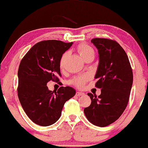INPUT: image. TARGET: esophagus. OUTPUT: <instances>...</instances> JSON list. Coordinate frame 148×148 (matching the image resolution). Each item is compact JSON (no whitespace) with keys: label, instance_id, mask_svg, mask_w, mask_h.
<instances>
[{"label":"esophagus","instance_id":"esophagus-1","mask_svg":"<svg viewBox=\"0 0 148 148\" xmlns=\"http://www.w3.org/2000/svg\"><path fill=\"white\" fill-rule=\"evenodd\" d=\"M84 92H76V95L77 96H80V95H84Z\"/></svg>","mask_w":148,"mask_h":148}]
</instances>
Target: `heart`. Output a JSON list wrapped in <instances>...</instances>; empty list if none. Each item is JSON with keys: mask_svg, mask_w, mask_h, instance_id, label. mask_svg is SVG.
Masks as SVG:
<instances>
[{"mask_svg": "<svg viewBox=\"0 0 148 148\" xmlns=\"http://www.w3.org/2000/svg\"><path fill=\"white\" fill-rule=\"evenodd\" d=\"M77 52L80 54V56H81L82 58L84 60L88 56H90V55H94V51L90 46L86 45V44H81V45H78L77 48ZM68 56V53H63V56H61L60 60V68L61 69H63L64 68V65H65V63L66 61L67 57ZM88 79V76L87 75H83V76H80V77H75L73 80V83L74 85H75L77 88H83L84 86L86 81Z\"/></svg>", "mask_w": 148, "mask_h": 148, "instance_id": "1", "label": "heart"}]
</instances>
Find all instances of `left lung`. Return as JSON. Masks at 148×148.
Listing matches in <instances>:
<instances>
[{
    "instance_id": "8db88e82",
    "label": "left lung",
    "mask_w": 148,
    "mask_h": 148,
    "mask_svg": "<svg viewBox=\"0 0 148 148\" xmlns=\"http://www.w3.org/2000/svg\"><path fill=\"white\" fill-rule=\"evenodd\" d=\"M99 63L95 78V87L101 88L97 97L88 93L91 104L84 109L87 119L98 127H106L116 121L127 107L133 75L128 57L119 43L106 38H93Z\"/></svg>"
}]
</instances>
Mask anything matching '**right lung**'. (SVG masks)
<instances>
[{"mask_svg":"<svg viewBox=\"0 0 148 148\" xmlns=\"http://www.w3.org/2000/svg\"><path fill=\"white\" fill-rule=\"evenodd\" d=\"M72 42L50 40L33 45L21 61L18 71V95L22 108L33 123L49 126L60 118L67 100L75 95L70 86L49 90L50 80L61 77L60 60Z\"/></svg>","mask_w":148,"mask_h":148,"instance_id":"1","label":"right lung"}]
</instances>
